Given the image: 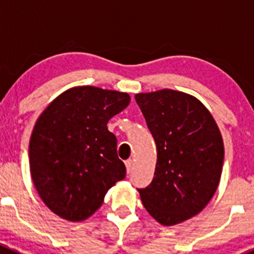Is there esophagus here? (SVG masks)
I'll return each instance as SVG.
<instances>
[{"mask_svg":"<svg viewBox=\"0 0 254 254\" xmlns=\"http://www.w3.org/2000/svg\"><path fill=\"white\" fill-rule=\"evenodd\" d=\"M125 166H127V172L130 173L132 171V167H134V161L132 160L125 161Z\"/></svg>","mask_w":254,"mask_h":254,"instance_id":"esophagus-1","label":"esophagus"}]
</instances>
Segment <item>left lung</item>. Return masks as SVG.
<instances>
[{
    "instance_id": "obj_1",
    "label": "left lung",
    "mask_w": 254,
    "mask_h": 254,
    "mask_svg": "<svg viewBox=\"0 0 254 254\" xmlns=\"http://www.w3.org/2000/svg\"><path fill=\"white\" fill-rule=\"evenodd\" d=\"M157 147L152 182L139 189L148 214L163 226L195 216L214 196L224 141L211 113L188 93L161 89L135 94Z\"/></svg>"
}]
</instances>
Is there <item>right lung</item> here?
I'll return each mask as SVG.
<instances>
[{
  "instance_id": "1",
  "label": "right lung",
  "mask_w": 254,
  "mask_h": 254,
  "mask_svg": "<svg viewBox=\"0 0 254 254\" xmlns=\"http://www.w3.org/2000/svg\"><path fill=\"white\" fill-rule=\"evenodd\" d=\"M129 103L125 92L78 86L63 92L39 115L29 141L30 175L54 214L83 221L125 178L117 137L107 124Z\"/></svg>"
}]
</instances>
